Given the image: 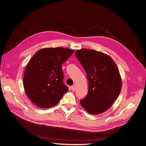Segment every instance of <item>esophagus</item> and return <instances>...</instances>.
I'll return each instance as SVG.
<instances>
[{"instance_id":"obj_1","label":"esophagus","mask_w":146,"mask_h":146,"mask_svg":"<svg viewBox=\"0 0 146 146\" xmlns=\"http://www.w3.org/2000/svg\"><path fill=\"white\" fill-rule=\"evenodd\" d=\"M76 86L75 85H72V86H71V90L72 91H75V90H76Z\"/></svg>"}]
</instances>
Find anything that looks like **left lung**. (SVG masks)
I'll return each mask as SVG.
<instances>
[{"label":"left lung","instance_id":"8db88e82","mask_svg":"<svg viewBox=\"0 0 146 146\" xmlns=\"http://www.w3.org/2000/svg\"><path fill=\"white\" fill-rule=\"evenodd\" d=\"M75 56L88 80V91L80 100L83 108L91 114L108 110L118 98L121 89V79L118 68L108 55L94 49L76 50Z\"/></svg>","mask_w":146,"mask_h":146}]
</instances>
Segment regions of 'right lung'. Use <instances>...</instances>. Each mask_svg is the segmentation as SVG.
Returning <instances> with one entry per match:
<instances>
[{
  "label": "right lung",
  "instance_id": "right-lung-1",
  "mask_svg": "<svg viewBox=\"0 0 146 146\" xmlns=\"http://www.w3.org/2000/svg\"><path fill=\"white\" fill-rule=\"evenodd\" d=\"M74 52L66 48H47L32 57L25 71L23 87L33 103L40 108H50L68 91L63 82L62 65Z\"/></svg>",
  "mask_w": 146,
  "mask_h": 146
}]
</instances>
